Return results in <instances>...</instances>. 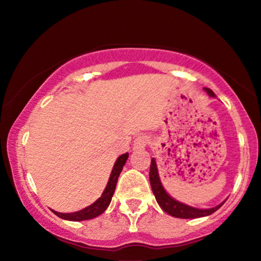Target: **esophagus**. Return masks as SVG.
Returning <instances> with one entry per match:
<instances>
[{"mask_svg": "<svg viewBox=\"0 0 261 261\" xmlns=\"http://www.w3.org/2000/svg\"><path fill=\"white\" fill-rule=\"evenodd\" d=\"M148 138L145 137V135H141V137H138L137 139L134 140V144H133V149L134 151H141V149H144L146 146L148 145Z\"/></svg>", "mask_w": 261, "mask_h": 261, "instance_id": "obj_1", "label": "esophagus"}]
</instances>
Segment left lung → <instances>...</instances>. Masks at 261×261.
Masks as SVG:
<instances>
[{
	"mask_svg": "<svg viewBox=\"0 0 261 261\" xmlns=\"http://www.w3.org/2000/svg\"><path fill=\"white\" fill-rule=\"evenodd\" d=\"M205 91L208 92V95L213 96V97L215 96V94H214V92L208 88H205ZM149 183H151L152 191L155 196L156 202H158V204L162 206V209L165 213L169 214V215L178 217V219H197V217L208 216L210 214L215 213L217 209H220L221 205L224 203V202L221 203V204L210 209H197V208H192V206H189L187 204H183V203L173 199L171 196L167 195V192L165 190H164L162 181L159 179L158 169H156V164L154 159L151 160Z\"/></svg>",
	"mask_w": 261,
	"mask_h": 261,
	"instance_id": "8db88e82",
	"label": "left lung"
}]
</instances>
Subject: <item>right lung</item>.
<instances>
[{
	"instance_id": "1",
	"label": "right lung",
	"mask_w": 261,
	"mask_h": 261,
	"mask_svg": "<svg viewBox=\"0 0 261 261\" xmlns=\"http://www.w3.org/2000/svg\"><path fill=\"white\" fill-rule=\"evenodd\" d=\"M128 155H129L128 153H124V154L120 155L119 158H117L115 165L113 167L112 173H110L108 184H107V187L105 189V191H103L101 197H99L95 203H92L91 205H89L87 208L82 209L80 212H76V213L63 214V213L55 212V210H52V212L55 213L57 216L60 217V219L69 220V221L90 220V219H94L96 216L101 215V214L105 212V210L108 208V205L110 204V201H112L114 191H115V188H116L117 178H119L121 171L123 169V165L127 162Z\"/></svg>"
}]
</instances>
